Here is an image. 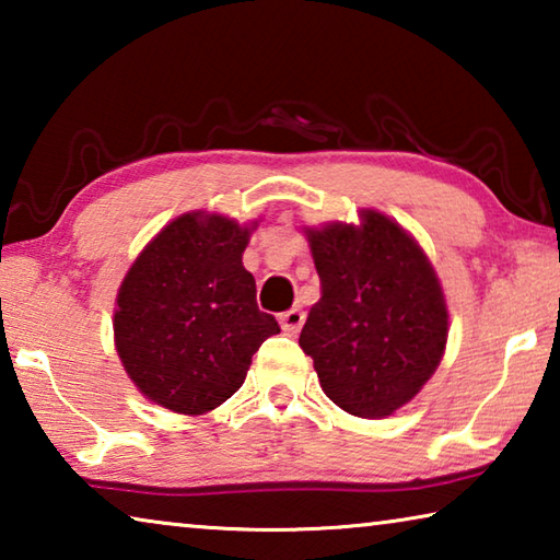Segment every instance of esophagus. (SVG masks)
Listing matches in <instances>:
<instances>
[{"label":"esophagus","instance_id":"1","mask_svg":"<svg viewBox=\"0 0 560 560\" xmlns=\"http://www.w3.org/2000/svg\"><path fill=\"white\" fill-rule=\"evenodd\" d=\"M279 324H281V328H283V334L296 336L299 330H301V326H303V311H301V308L283 311V314L279 316Z\"/></svg>","mask_w":560,"mask_h":560}]
</instances>
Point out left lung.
Segmentation results:
<instances>
[{
    "instance_id": "1",
    "label": "left lung",
    "mask_w": 560,
    "mask_h": 560,
    "mask_svg": "<svg viewBox=\"0 0 560 560\" xmlns=\"http://www.w3.org/2000/svg\"><path fill=\"white\" fill-rule=\"evenodd\" d=\"M320 277L299 346L340 410L381 420L422 390L442 363L450 311L432 261L393 217L306 226Z\"/></svg>"
}]
</instances>
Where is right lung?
I'll return each instance as SVG.
<instances>
[{"mask_svg":"<svg viewBox=\"0 0 560 560\" xmlns=\"http://www.w3.org/2000/svg\"><path fill=\"white\" fill-rule=\"evenodd\" d=\"M259 222L185 212L130 264L113 308V343L145 400L207 415L240 390L252 355L281 330L259 311L257 283L242 264Z\"/></svg>","mask_w":560,"mask_h":560,"instance_id":"1","label":"right lung"}]
</instances>
